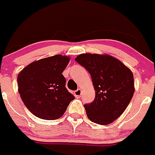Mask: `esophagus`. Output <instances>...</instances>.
Returning a JSON list of instances; mask_svg holds the SVG:
<instances>
[{
  "mask_svg": "<svg viewBox=\"0 0 155 155\" xmlns=\"http://www.w3.org/2000/svg\"><path fill=\"white\" fill-rule=\"evenodd\" d=\"M74 95H75L76 98H80L81 96V89H78L77 90L74 92Z\"/></svg>",
  "mask_w": 155,
  "mask_h": 155,
  "instance_id": "34e87169",
  "label": "esophagus"
}]
</instances>
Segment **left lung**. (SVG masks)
Wrapping results in <instances>:
<instances>
[{"instance_id":"8db88e82","label":"left lung","mask_w":155,"mask_h":155,"mask_svg":"<svg viewBox=\"0 0 155 155\" xmlns=\"http://www.w3.org/2000/svg\"><path fill=\"white\" fill-rule=\"evenodd\" d=\"M75 60L92 77L95 100L84 104L87 117L98 125H108L119 117L131 101L134 75L120 60L108 54H82Z\"/></svg>"}]
</instances>
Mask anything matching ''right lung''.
Wrapping results in <instances>:
<instances>
[{"instance_id":"obj_1","label":"right lung","mask_w":155,"mask_h":155,"mask_svg":"<svg viewBox=\"0 0 155 155\" xmlns=\"http://www.w3.org/2000/svg\"><path fill=\"white\" fill-rule=\"evenodd\" d=\"M70 57L60 54L30 63L19 72L18 92L28 110L36 117L57 119L66 112L74 96L66 88L62 74Z\"/></svg>"}]
</instances>
